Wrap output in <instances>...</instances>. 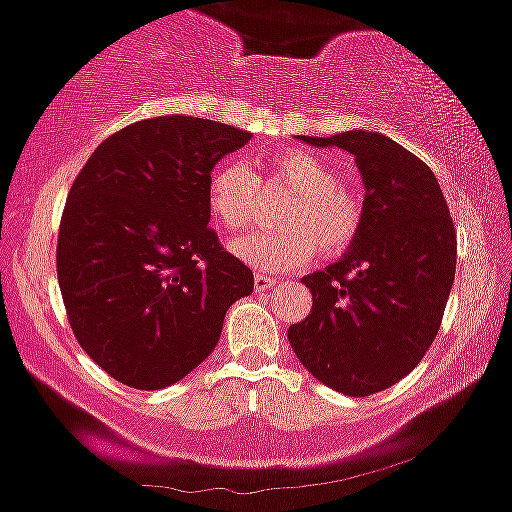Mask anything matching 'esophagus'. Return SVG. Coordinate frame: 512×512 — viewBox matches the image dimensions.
I'll list each match as a JSON object with an SVG mask.
<instances>
[{"instance_id":"esophagus-1","label":"esophagus","mask_w":512,"mask_h":512,"mask_svg":"<svg viewBox=\"0 0 512 512\" xmlns=\"http://www.w3.org/2000/svg\"><path fill=\"white\" fill-rule=\"evenodd\" d=\"M277 284L279 282L274 277H267V274H262V272L255 274V289L257 291H269L272 286H277Z\"/></svg>"}]
</instances>
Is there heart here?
Here are the masks:
<instances>
[{
    "mask_svg": "<svg viewBox=\"0 0 512 512\" xmlns=\"http://www.w3.org/2000/svg\"><path fill=\"white\" fill-rule=\"evenodd\" d=\"M269 184L289 189L282 230L250 235L233 243V252L262 272H289L313 262L318 247L340 255L355 240L362 206L350 189L340 187L335 167L308 150H284L267 162ZM209 211L221 228L238 233L255 223L260 177L245 162H223L209 177Z\"/></svg>",
    "mask_w": 512,
    "mask_h": 512,
    "instance_id": "heart-1",
    "label": "heart"
}]
</instances>
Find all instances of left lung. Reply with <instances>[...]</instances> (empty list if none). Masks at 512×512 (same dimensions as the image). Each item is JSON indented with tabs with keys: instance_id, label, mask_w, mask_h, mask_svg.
I'll list each match as a JSON object with an SVG mask.
<instances>
[{
	"instance_id": "1",
	"label": "left lung",
	"mask_w": 512,
	"mask_h": 512,
	"mask_svg": "<svg viewBox=\"0 0 512 512\" xmlns=\"http://www.w3.org/2000/svg\"><path fill=\"white\" fill-rule=\"evenodd\" d=\"M299 140L355 155L364 201L350 250L303 277L313 308L289 342L320 384L362 398L411 374L435 340L457 235L435 174L396 140L364 128Z\"/></svg>"
}]
</instances>
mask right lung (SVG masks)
I'll list each match as a JSON object with an SVG mask.
<instances>
[{"label": "right lung", "mask_w": 512, "mask_h": 512, "mask_svg": "<svg viewBox=\"0 0 512 512\" xmlns=\"http://www.w3.org/2000/svg\"><path fill=\"white\" fill-rule=\"evenodd\" d=\"M252 133L194 116L121 128L77 174L58 282L82 350L121 384H177L218 345L255 277L209 228V177Z\"/></svg>", "instance_id": "1"}]
</instances>
